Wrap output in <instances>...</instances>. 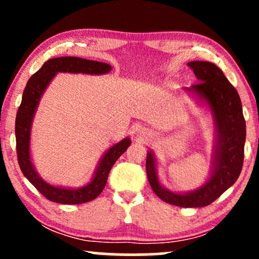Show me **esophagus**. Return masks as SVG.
Returning <instances> with one entry per match:
<instances>
[{
	"label": "esophagus",
	"mask_w": 259,
	"mask_h": 259,
	"mask_svg": "<svg viewBox=\"0 0 259 259\" xmlns=\"http://www.w3.org/2000/svg\"><path fill=\"white\" fill-rule=\"evenodd\" d=\"M134 133H136V136L138 138H140V139H144L145 137H147V131L145 128H141V127H139V128H137L136 131H134Z\"/></svg>",
	"instance_id": "1"
}]
</instances>
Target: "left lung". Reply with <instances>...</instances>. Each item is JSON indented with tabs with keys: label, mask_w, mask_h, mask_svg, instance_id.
Here are the masks:
<instances>
[{
	"label": "left lung",
	"mask_w": 259,
	"mask_h": 259,
	"mask_svg": "<svg viewBox=\"0 0 259 259\" xmlns=\"http://www.w3.org/2000/svg\"><path fill=\"white\" fill-rule=\"evenodd\" d=\"M198 82L185 88L199 107L211 113L214 127V145L210 175L203 185L187 192H175L162 185L158 176V160L147 151L146 172L153 192L165 203L180 207H204L221 197L238 179L243 167L246 138L245 120L238 92L224 73L212 62L191 61Z\"/></svg>",
	"instance_id": "obj_1"
}]
</instances>
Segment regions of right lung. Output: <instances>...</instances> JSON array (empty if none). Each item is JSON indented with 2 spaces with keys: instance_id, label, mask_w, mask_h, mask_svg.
<instances>
[{
  "instance_id": "add662e5",
  "label": "right lung",
  "mask_w": 259,
  "mask_h": 259,
  "mask_svg": "<svg viewBox=\"0 0 259 259\" xmlns=\"http://www.w3.org/2000/svg\"><path fill=\"white\" fill-rule=\"evenodd\" d=\"M111 70L112 66L108 63L76 58V56H61L46 61L44 66L28 80L15 120L17 160L23 176L36 187L38 192L51 201L76 205L95 199L105 189L112 166L130 146L131 139L128 137L123 138L121 141L113 145L102 154L93 176L86 185L74 187V189L52 185L38 175L33 164L30 152L31 126L42 95L58 73L104 75Z\"/></svg>"
}]
</instances>
